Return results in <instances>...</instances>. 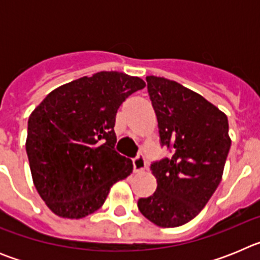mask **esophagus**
<instances>
[{
    "instance_id": "esophagus-1",
    "label": "esophagus",
    "mask_w": 260,
    "mask_h": 260,
    "mask_svg": "<svg viewBox=\"0 0 260 260\" xmlns=\"http://www.w3.org/2000/svg\"><path fill=\"white\" fill-rule=\"evenodd\" d=\"M133 167H134V172H143L146 169L147 161L143 153H139V155H137L133 158Z\"/></svg>"
}]
</instances>
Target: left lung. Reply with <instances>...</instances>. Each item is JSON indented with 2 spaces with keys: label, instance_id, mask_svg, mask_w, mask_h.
<instances>
[{
  "label": "left lung",
  "instance_id": "1",
  "mask_svg": "<svg viewBox=\"0 0 260 260\" xmlns=\"http://www.w3.org/2000/svg\"><path fill=\"white\" fill-rule=\"evenodd\" d=\"M146 80L160 144L171 155L151 164L157 187L138 201V208L153 224L174 228L194 219L221 181L231 150L228 118L174 80L153 75Z\"/></svg>",
  "mask_w": 260,
  "mask_h": 260
}]
</instances>
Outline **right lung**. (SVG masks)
I'll return each mask as SVG.
<instances>
[{
  "mask_svg": "<svg viewBox=\"0 0 260 260\" xmlns=\"http://www.w3.org/2000/svg\"><path fill=\"white\" fill-rule=\"evenodd\" d=\"M141 78L100 71L61 86L31 113L26 151L41 199L61 217L80 219L102 207L110 187L133 172L116 150V114L144 88Z\"/></svg>",
  "mask_w": 260,
  "mask_h": 260,
  "instance_id": "add662e5",
  "label": "right lung"
}]
</instances>
